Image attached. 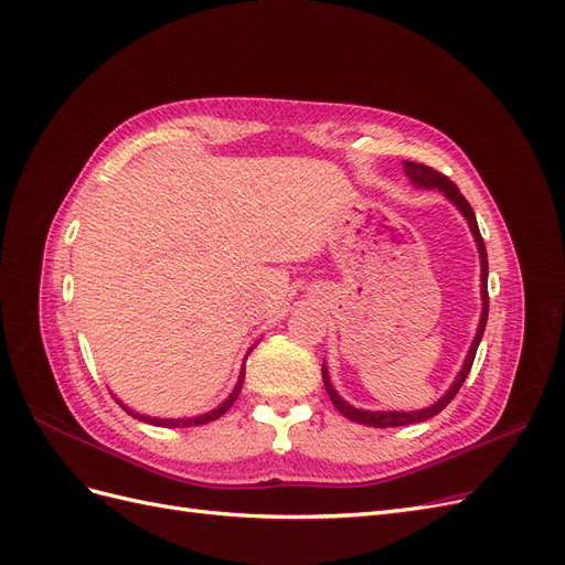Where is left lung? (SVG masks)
<instances>
[{
  "label": "left lung",
  "mask_w": 565,
  "mask_h": 565,
  "mask_svg": "<svg viewBox=\"0 0 565 565\" xmlns=\"http://www.w3.org/2000/svg\"><path fill=\"white\" fill-rule=\"evenodd\" d=\"M405 167V174L409 179V183H413L415 188H424V191H440L443 195H446L455 207L459 210V214L467 218L469 224V231L473 235L476 241V247H478V259H481V320H478V330H476V337L471 341L469 347V353L465 358V365H461V370L457 372L455 382L450 384V388L446 391V396H440L434 405L429 407H422V409H409V413H403V409H361V407H353L351 403H347L344 398L339 396L337 388L332 386L330 382V372H328V365H322V382H324V391H328L330 401L334 403V407L339 409L341 415H344L347 419L351 422H358V424H365V426H374V429H386V426H407V424H417V422H424V419H431L434 415H438L443 407H446L455 396L457 391L461 388V384H465L467 374L473 365V358H476V349L478 344H481L483 339V332H486V322H488V252H486V245H483V237H481V231H478V224H476V214L471 210V204L465 200V195L459 193V188L448 179L443 177L440 172H436V169L426 167V164H419V162H403Z\"/></svg>",
  "instance_id": "obj_1"
}]
</instances>
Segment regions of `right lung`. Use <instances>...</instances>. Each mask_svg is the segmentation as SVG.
Segmentation results:
<instances>
[{
    "mask_svg": "<svg viewBox=\"0 0 565 565\" xmlns=\"http://www.w3.org/2000/svg\"><path fill=\"white\" fill-rule=\"evenodd\" d=\"M254 349V347H252ZM249 349V351H252ZM243 382H245V365H243V370H241V377H237V384L233 386V391H231V396L224 401V403H218L214 409H210V413H204V415H195V417H179V419H164V417H148V415H141V413H134V409H129L122 401L117 398V403L122 405L127 413L131 415V417H136V419H141V422H146V424H152V426H167V429H183V426H200V424H207V422H214V419H218L221 415H226L228 409H231V405L237 401V396H241V391H243Z\"/></svg>",
    "mask_w": 565,
    "mask_h": 565,
    "instance_id": "right-lung-1",
    "label": "right lung"
}]
</instances>
